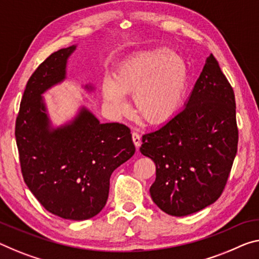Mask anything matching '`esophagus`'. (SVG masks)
Here are the masks:
<instances>
[{
    "label": "esophagus",
    "mask_w": 259,
    "mask_h": 259,
    "mask_svg": "<svg viewBox=\"0 0 259 259\" xmlns=\"http://www.w3.org/2000/svg\"><path fill=\"white\" fill-rule=\"evenodd\" d=\"M132 139H133V142H134V145H135V147H137V148H139V147L141 146V138H140V134H139L138 132H134L132 133Z\"/></svg>",
    "instance_id": "esophagus-1"
}]
</instances>
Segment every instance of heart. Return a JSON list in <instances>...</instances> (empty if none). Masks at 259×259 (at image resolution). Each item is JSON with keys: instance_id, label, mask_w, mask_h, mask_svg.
<instances>
[{"instance_id": "1", "label": "heart", "mask_w": 259, "mask_h": 259, "mask_svg": "<svg viewBox=\"0 0 259 259\" xmlns=\"http://www.w3.org/2000/svg\"><path fill=\"white\" fill-rule=\"evenodd\" d=\"M188 81L186 63L168 49L142 52L102 82L103 102L114 117L130 110L126 95L133 94L138 113L149 124H160L176 112Z\"/></svg>"}]
</instances>
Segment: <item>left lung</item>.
Wrapping results in <instances>:
<instances>
[{"instance_id": "1", "label": "left lung", "mask_w": 259, "mask_h": 259, "mask_svg": "<svg viewBox=\"0 0 259 259\" xmlns=\"http://www.w3.org/2000/svg\"><path fill=\"white\" fill-rule=\"evenodd\" d=\"M235 95L212 54L183 110L142 135L140 152L156 165L149 189L157 207L185 217L221 196L237 152Z\"/></svg>"}]
</instances>
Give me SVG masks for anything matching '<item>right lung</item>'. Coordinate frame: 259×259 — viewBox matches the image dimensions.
Segmentation results:
<instances>
[{
  "label": "right lung",
  "instance_id": "add662e5",
  "mask_svg": "<svg viewBox=\"0 0 259 259\" xmlns=\"http://www.w3.org/2000/svg\"><path fill=\"white\" fill-rule=\"evenodd\" d=\"M71 45L52 53L27 81L16 120L23 178L49 212L83 221L104 208L110 177L135 153L132 134L118 122L102 124L85 105L61 125L52 121L44 94L67 79ZM87 93L93 83L81 84Z\"/></svg>",
  "mask_w": 259,
  "mask_h": 259
}]
</instances>
